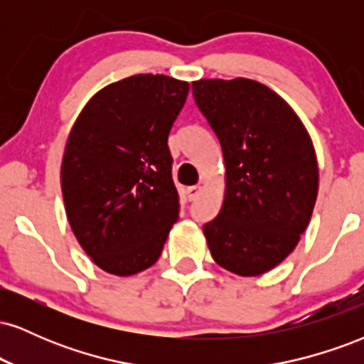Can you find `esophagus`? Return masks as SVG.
Wrapping results in <instances>:
<instances>
[{
    "mask_svg": "<svg viewBox=\"0 0 364 364\" xmlns=\"http://www.w3.org/2000/svg\"><path fill=\"white\" fill-rule=\"evenodd\" d=\"M186 193H188V200L191 202V200H195L196 196L202 193V186H190L186 190Z\"/></svg>",
    "mask_w": 364,
    "mask_h": 364,
    "instance_id": "esophagus-1",
    "label": "esophagus"
}]
</instances>
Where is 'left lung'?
Instances as JSON below:
<instances>
[{"instance_id": "8db88e82", "label": "left lung", "mask_w": 364, "mask_h": 364, "mask_svg": "<svg viewBox=\"0 0 364 364\" xmlns=\"http://www.w3.org/2000/svg\"><path fill=\"white\" fill-rule=\"evenodd\" d=\"M225 164L219 215L203 225L212 258L229 272H269L298 245L318 193L315 149L301 119L248 78L191 83Z\"/></svg>"}]
</instances>
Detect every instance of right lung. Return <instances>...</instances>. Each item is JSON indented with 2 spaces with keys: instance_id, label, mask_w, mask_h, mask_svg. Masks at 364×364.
Here are the masks:
<instances>
[{
  "instance_id": "obj_1",
  "label": "right lung",
  "mask_w": 364,
  "mask_h": 364,
  "mask_svg": "<svg viewBox=\"0 0 364 364\" xmlns=\"http://www.w3.org/2000/svg\"><path fill=\"white\" fill-rule=\"evenodd\" d=\"M190 85L133 75L99 90L75 121L61 164L72 231L106 272L139 274L161 257L178 220L168 136Z\"/></svg>"
}]
</instances>
